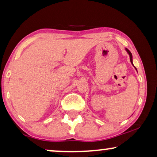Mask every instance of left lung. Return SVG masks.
Wrapping results in <instances>:
<instances>
[{
	"mask_svg": "<svg viewBox=\"0 0 157 157\" xmlns=\"http://www.w3.org/2000/svg\"><path fill=\"white\" fill-rule=\"evenodd\" d=\"M126 51H127V53H128V55H129L131 63H132V65H133V62H132V53H131V52H130V51L128 50V49H127V48H126ZM133 66H134V65H133Z\"/></svg>",
	"mask_w": 157,
	"mask_h": 157,
	"instance_id": "obj_1",
	"label": "left lung"
}]
</instances>
